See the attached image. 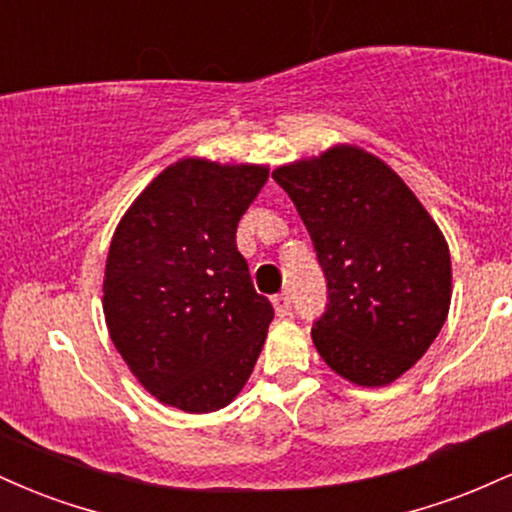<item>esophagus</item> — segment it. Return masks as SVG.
Here are the masks:
<instances>
[{
	"instance_id": "34e87169",
	"label": "esophagus",
	"mask_w": 512,
	"mask_h": 512,
	"mask_svg": "<svg viewBox=\"0 0 512 512\" xmlns=\"http://www.w3.org/2000/svg\"><path fill=\"white\" fill-rule=\"evenodd\" d=\"M274 308H276V315H279V317H289L291 315V296H289V293H279V296L274 298Z\"/></svg>"
}]
</instances>
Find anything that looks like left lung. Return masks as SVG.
I'll use <instances>...</instances> for the list:
<instances>
[{
	"mask_svg": "<svg viewBox=\"0 0 512 512\" xmlns=\"http://www.w3.org/2000/svg\"><path fill=\"white\" fill-rule=\"evenodd\" d=\"M296 204L327 279L317 354L363 387L390 385L426 354L450 310V250L387 163L358 146L272 173Z\"/></svg>",
	"mask_w": 512,
	"mask_h": 512,
	"instance_id": "1",
	"label": "left lung"
}]
</instances>
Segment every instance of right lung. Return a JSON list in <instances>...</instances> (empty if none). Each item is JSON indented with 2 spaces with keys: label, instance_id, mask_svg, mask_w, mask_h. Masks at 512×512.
Returning a JSON list of instances; mask_svg holds the SVG:
<instances>
[{
  "label": "right lung",
  "instance_id": "1",
  "mask_svg": "<svg viewBox=\"0 0 512 512\" xmlns=\"http://www.w3.org/2000/svg\"><path fill=\"white\" fill-rule=\"evenodd\" d=\"M267 178L264 166L182 158L117 226L105 262V322L158 402L207 414L248 383L274 308L252 286L236 228Z\"/></svg>",
  "mask_w": 512,
  "mask_h": 512
}]
</instances>
